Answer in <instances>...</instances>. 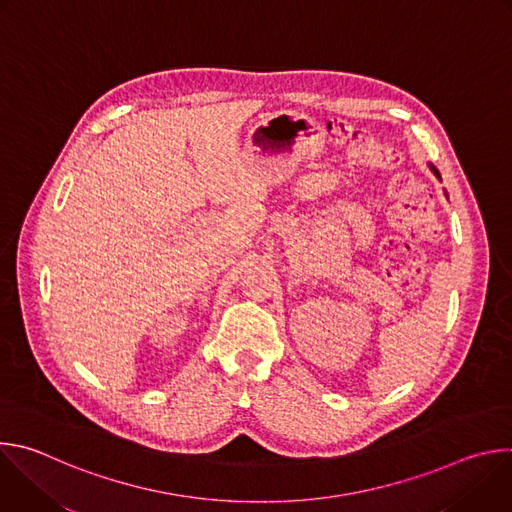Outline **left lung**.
<instances>
[{"label": "left lung", "mask_w": 512, "mask_h": 512, "mask_svg": "<svg viewBox=\"0 0 512 512\" xmlns=\"http://www.w3.org/2000/svg\"><path fill=\"white\" fill-rule=\"evenodd\" d=\"M429 168H431V172H433V174H435V176H437V178H440V180H442V176H440V172H437V170H435V168H433V166H431V164H429Z\"/></svg>", "instance_id": "8db88e82"}]
</instances>
